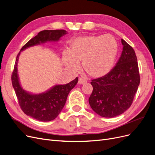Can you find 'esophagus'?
<instances>
[{
	"instance_id": "34e87169",
	"label": "esophagus",
	"mask_w": 155,
	"mask_h": 155,
	"mask_svg": "<svg viewBox=\"0 0 155 155\" xmlns=\"http://www.w3.org/2000/svg\"><path fill=\"white\" fill-rule=\"evenodd\" d=\"M87 82L86 80H85L82 77H79L78 78V84H84Z\"/></svg>"
}]
</instances>
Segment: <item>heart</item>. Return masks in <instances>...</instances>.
<instances>
[{"label":"heart","mask_w":155,"mask_h":155,"mask_svg":"<svg viewBox=\"0 0 155 155\" xmlns=\"http://www.w3.org/2000/svg\"><path fill=\"white\" fill-rule=\"evenodd\" d=\"M117 54V44L110 35L85 36L74 38L70 50L63 53L64 66L77 72L80 62L89 75L101 77L111 69Z\"/></svg>","instance_id":"1"}]
</instances>
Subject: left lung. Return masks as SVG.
I'll use <instances>...</instances> for the list:
<instances>
[{
    "label": "left lung",
    "instance_id": "obj_1",
    "mask_svg": "<svg viewBox=\"0 0 155 155\" xmlns=\"http://www.w3.org/2000/svg\"><path fill=\"white\" fill-rule=\"evenodd\" d=\"M123 51L118 61L104 77L93 79L89 103L100 116L113 118L130 107L140 81L138 65L133 48L123 39Z\"/></svg>",
    "mask_w": 155,
    "mask_h": 155
}]
</instances>
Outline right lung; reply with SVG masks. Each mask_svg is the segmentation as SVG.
<instances>
[{
    "label": "right lung",
    "mask_w": 155,
    "mask_h": 155,
    "mask_svg": "<svg viewBox=\"0 0 155 155\" xmlns=\"http://www.w3.org/2000/svg\"><path fill=\"white\" fill-rule=\"evenodd\" d=\"M67 31L64 29L44 30L38 33L21 48V51L26 48L40 44L49 42H57ZM20 51L16 58L12 82L17 95L19 106L22 111L35 119L42 122L51 121L56 118L66 104L68 94L76 86L78 79L64 85H55L49 90L41 94H31L22 88L17 73V62Z\"/></svg>",
    "instance_id": "right-lung-1"
}]
</instances>
